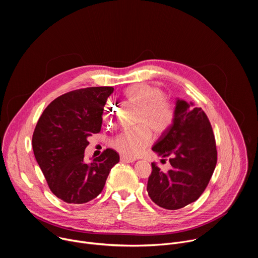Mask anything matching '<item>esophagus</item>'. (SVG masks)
Instances as JSON below:
<instances>
[{
  "label": "esophagus",
  "mask_w": 258,
  "mask_h": 258,
  "mask_svg": "<svg viewBox=\"0 0 258 258\" xmlns=\"http://www.w3.org/2000/svg\"><path fill=\"white\" fill-rule=\"evenodd\" d=\"M120 161H121L122 163H132V162H135L136 159H135V158H132V157L124 156V155H120Z\"/></svg>",
  "instance_id": "1"
}]
</instances>
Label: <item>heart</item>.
<instances>
[{
  "label": "heart",
  "mask_w": 258,
  "mask_h": 258,
  "mask_svg": "<svg viewBox=\"0 0 258 258\" xmlns=\"http://www.w3.org/2000/svg\"><path fill=\"white\" fill-rule=\"evenodd\" d=\"M122 99L138 108L136 128L125 130L109 141L111 148L124 156L135 157L151 142V133L159 136L171 125L174 117L172 104L163 97V92L148 84H135L122 92ZM114 103L107 100L102 109V119L112 124L115 114Z\"/></svg>",
  "instance_id": "b5f03b06"
}]
</instances>
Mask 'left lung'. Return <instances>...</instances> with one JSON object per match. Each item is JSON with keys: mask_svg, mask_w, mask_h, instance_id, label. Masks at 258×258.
Returning a JSON list of instances; mask_svg holds the SVG:
<instances>
[{"mask_svg": "<svg viewBox=\"0 0 258 258\" xmlns=\"http://www.w3.org/2000/svg\"><path fill=\"white\" fill-rule=\"evenodd\" d=\"M152 150L162 158L169 157L171 168L164 171L152 163L147 183L151 200L168 210L195 202L206 189L217 161L214 135L203 110L176 99L173 121Z\"/></svg>", "mask_w": 258, "mask_h": 258, "instance_id": "left-lung-1", "label": "left lung"}]
</instances>
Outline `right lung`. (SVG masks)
<instances>
[{
  "mask_svg": "<svg viewBox=\"0 0 258 258\" xmlns=\"http://www.w3.org/2000/svg\"><path fill=\"white\" fill-rule=\"evenodd\" d=\"M112 87H93L66 93L44 110L32 136V149L48 186L66 203L83 204L103 190L119 155L106 149L85 161L88 137L102 126V109Z\"/></svg>",
  "mask_w": 258,
  "mask_h": 258,
  "instance_id": "1",
  "label": "right lung"
}]
</instances>
